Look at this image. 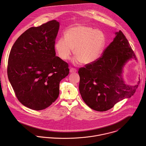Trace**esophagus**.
<instances>
[{
	"instance_id": "34e87169",
	"label": "esophagus",
	"mask_w": 146,
	"mask_h": 146,
	"mask_svg": "<svg viewBox=\"0 0 146 146\" xmlns=\"http://www.w3.org/2000/svg\"><path fill=\"white\" fill-rule=\"evenodd\" d=\"M77 71V70L75 68H73V67H71L70 70V72L71 73H74V72H76Z\"/></svg>"
}]
</instances>
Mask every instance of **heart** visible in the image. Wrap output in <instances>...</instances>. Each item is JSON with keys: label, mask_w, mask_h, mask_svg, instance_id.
Listing matches in <instances>:
<instances>
[{"label": "heart", "mask_w": 146, "mask_h": 146, "mask_svg": "<svg viewBox=\"0 0 146 146\" xmlns=\"http://www.w3.org/2000/svg\"><path fill=\"white\" fill-rule=\"evenodd\" d=\"M64 36L57 40L55 49L63 60H69L75 49V63L94 62L100 57L106 43L102 31L85 26L69 29L66 31Z\"/></svg>", "instance_id": "obj_1"}]
</instances>
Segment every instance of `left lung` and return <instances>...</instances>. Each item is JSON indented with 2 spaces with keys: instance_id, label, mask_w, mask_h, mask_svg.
Here are the masks:
<instances>
[{
  "instance_id": "8db88e82",
  "label": "left lung",
  "mask_w": 146,
  "mask_h": 146,
  "mask_svg": "<svg viewBox=\"0 0 146 146\" xmlns=\"http://www.w3.org/2000/svg\"><path fill=\"white\" fill-rule=\"evenodd\" d=\"M113 42L96 61L80 67L79 91L84 102L92 109L106 111L126 98L131 97L138 85H126L122 78L124 65L137 60L134 51L120 30Z\"/></svg>"
}]
</instances>
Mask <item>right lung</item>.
I'll list each match as a JSON object with an SVG mask.
<instances>
[{"label": "right lung", "instance_id": "1", "mask_svg": "<svg viewBox=\"0 0 146 146\" xmlns=\"http://www.w3.org/2000/svg\"><path fill=\"white\" fill-rule=\"evenodd\" d=\"M60 23L48 21L25 31L14 43L7 66L8 78L22 104L42 110L58 97L60 83L69 74L68 64L56 56Z\"/></svg>", "mask_w": 146, "mask_h": 146}]
</instances>
